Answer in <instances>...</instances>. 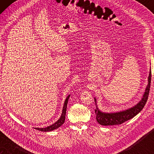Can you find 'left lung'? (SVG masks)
<instances>
[{"label": "left lung", "mask_w": 154, "mask_h": 154, "mask_svg": "<svg viewBox=\"0 0 154 154\" xmlns=\"http://www.w3.org/2000/svg\"><path fill=\"white\" fill-rule=\"evenodd\" d=\"M151 71L149 72V75L148 78V85H147L146 90H145L144 94H143L142 100L137 104L132 107V108L128 109L127 110L119 111V112L116 113H104L99 110V109L97 107V109L94 110L96 113V119L100 125H120V124L123 123L124 122L128 121V120L132 119L137 114H138L144 106L146 104L148 100V96L150 90L151 86ZM94 102L96 103V99L94 98Z\"/></svg>", "instance_id": "8db88e82"}]
</instances>
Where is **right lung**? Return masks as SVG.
Masks as SVG:
<instances>
[{"mask_svg":"<svg viewBox=\"0 0 154 154\" xmlns=\"http://www.w3.org/2000/svg\"><path fill=\"white\" fill-rule=\"evenodd\" d=\"M69 97H70V95H69L68 97H67L66 99V100H65L64 106H63V110H62V116H61L60 119H59L57 121L55 122V123H54V124H52V125L48 126V127L43 128H35V129H36V130H40V131L50 132V131H52V130H54L57 129V128H60L61 125H63V123H64V121H65V117H66V111L67 103H68Z\"/></svg>","mask_w":154,"mask_h":154,"instance_id":"add662e5","label":"right lung"}]
</instances>
